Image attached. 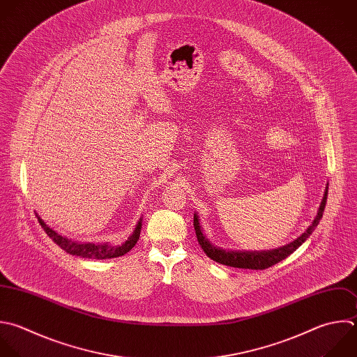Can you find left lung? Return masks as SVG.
<instances>
[{"label": "left lung", "instance_id": "left-lung-1", "mask_svg": "<svg viewBox=\"0 0 357 357\" xmlns=\"http://www.w3.org/2000/svg\"><path fill=\"white\" fill-rule=\"evenodd\" d=\"M326 197H328V185L325 187L324 198L321 201L318 213H317L315 219L312 220L311 226H308V229L300 237H297L294 241H291L290 244H286L283 247H279L276 250L261 251V252H248V251L240 252V251H225V250L216 248L204 237V234L201 231L198 216L194 213V229H195L197 240H198L201 248L204 250V252L211 259H213L219 264H223L227 266H234V268H244V269H266V268L278 264L279 261L284 259L286 257H289L293 251H296L310 237V234L314 231V229L317 227V225L319 223V220L322 218L325 204H326Z\"/></svg>", "mask_w": 357, "mask_h": 357}]
</instances>
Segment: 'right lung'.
I'll return each instance as SVG.
<instances>
[{"mask_svg": "<svg viewBox=\"0 0 357 357\" xmlns=\"http://www.w3.org/2000/svg\"><path fill=\"white\" fill-rule=\"evenodd\" d=\"M39 223L42 225V227L45 229V231L47 233L49 237H52V240L61 247L64 251L77 255V257H82V258H95V259H106V258H116V257H121L124 254H127L139 240V233H141V227H142V220L139 219L134 233L128 237V240L126 243H123L121 245H110L107 243L105 244H93V243H77V241H71L63 236H60L59 233H56L53 229H50L39 216H38Z\"/></svg>", "mask_w": 357, "mask_h": 357, "instance_id": "right-lung-1", "label": "right lung"}]
</instances>
